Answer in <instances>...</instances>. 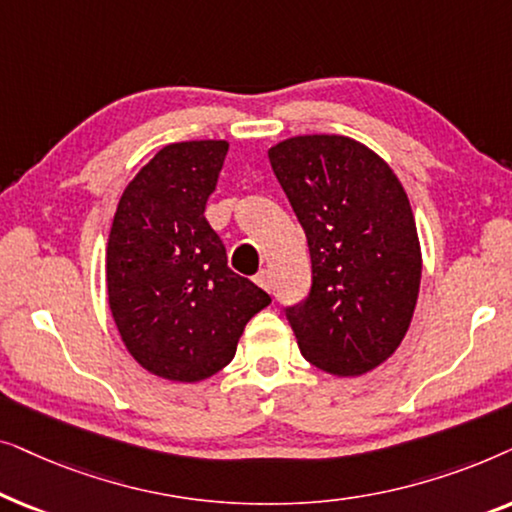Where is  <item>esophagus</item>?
I'll use <instances>...</instances> for the list:
<instances>
[{
    "instance_id": "esophagus-1",
    "label": "esophagus",
    "mask_w": 512,
    "mask_h": 512,
    "mask_svg": "<svg viewBox=\"0 0 512 512\" xmlns=\"http://www.w3.org/2000/svg\"><path fill=\"white\" fill-rule=\"evenodd\" d=\"M256 284L261 286V289H265V291H272L275 289V282H272V272L270 270H261L256 275Z\"/></svg>"
}]
</instances>
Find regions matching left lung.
<instances>
[{"label": "left lung", "mask_w": 512, "mask_h": 512, "mask_svg": "<svg viewBox=\"0 0 512 512\" xmlns=\"http://www.w3.org/2000/svg\"><path fill=\"white\" fill-rule=\"evenodd\" d=\"M312 258L305 300L286 307L300 354L361 375L401 345L422 279L415 216L384 160L349 137L305 135L268 151Z\"/></svg>", "instance_id": "left-lung-1"}]
</instances>
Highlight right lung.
<instances>
[{"label":"right lung","mask_w":512,"mask_h":512,"mask_svg":"<svg viewBox=\"0 0 512 512\" xmlns=\"http://www.w3.org/2000/svg\"><path fill=\"white\" fill-rule=\"evenodd\" d=\"M228 142L160 149L118 202L107 244V291L118 333L139 366L200 382L233 361L247 321L270 296L228 268L205 219Z\"/></svg>","instance_id":"right-lung-1"}]
</instances>
